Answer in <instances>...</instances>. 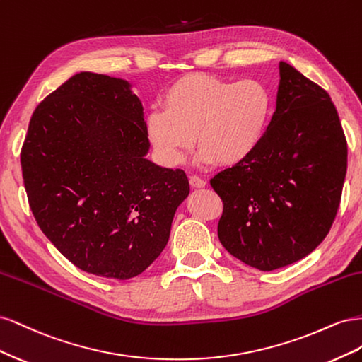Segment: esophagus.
Wrapping results in <instances>:
<instances>
[{"label":"esophagus","instance_id":"1","mask_svg":"<svg viewBox=\"0 0 362 362\" xmlns=\"http://www.w3.org/2000/svg\"><path fill=\"white\" fill-rule=\"evenodd\" d=\"M189 181H190V185L193 189H202V187H205V184H206L202 178L196 177V175H192Z\"/></svg>","mask_w":362,"mask_h":362}]
</instances>
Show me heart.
<instances>
[{"label": "heart", "mask_w": 362, "mask_h": 362, "mask_svg": "<svg viewBox=\"0 0 362 362\" xmlns=\"http://www.w3.org/2000/svg\"><path fill=\"white\" fill-rule=\"evenodd\" d=\"M161 103L164 110L146 117V134L168 166L182 163L194 137L201 164L237 166L246 161L264 140L273 108L262 81H234L210 74L181 76Z\"/></svg>", "instance_id": "1"}]
</instances>
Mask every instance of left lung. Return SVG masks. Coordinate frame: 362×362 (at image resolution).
I'll return each instance as SVG.
<instances>
[{
	"label": "left lung",
	"instance_id": "obj_1",
	"mask_svg": "<svg viewBox=\"0 0 362 362\" xmlns=\"http://www.w3.org/2000/svg\"><path fill=\"white\" fill-rule=\"evenodd\" d=\"M279 76L261 146L210 181L223 201L218 240L262 272L293 264L323 242L347 170V141L331 96L286 62Z\"/></svg>",
	"mask_w": 362,
	"mask_h": 362
}]
</instances>
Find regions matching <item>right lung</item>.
<instances>
[{
    "instance_id": "right-lung-1",
    "label": "right lung",
    "mask_w": 362,
    "mask_h": 362,
    "mask_svg": "<svg viewBox=\"0 0 362 362\" xmlns=\"http://www.w3.org/2000/svg\"><path fill=\"white\" fill-rule=\"evenodd\" d=\"M148 151L144 105L122 78L80 72L36 107L21 151L28 202L74 266L124 281L166 247L190 185Z\"/></svg>"
}]
</instances>
